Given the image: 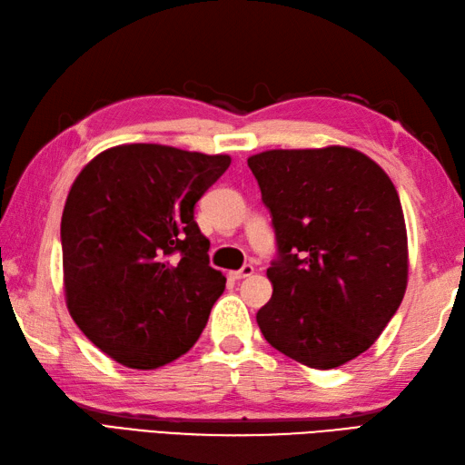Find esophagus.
<instances>
[{
	"label": "esophagus",
	"mask_w": 465,
	"mask_h": 465,
	"mask_svg": "<svg viewBox=\"0 0 465 465\" xmlns=\"http://www.w3.org/2000/svg\"><path fill=\"white\" fill-rule=\"evenodd\" d=\"M253 267L252 265H243L240 271H230V277L233 281H240V279H245V277H252L253 275Z\"/></svg>",
	"instance_id": "obj_1"
}]
</instances>
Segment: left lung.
<instances>
[{"label": "left lung", "instance_id": "8db88e82", "mask_svg": "<svg viewBox=\"0 0 465 465\" xmlns=\"http://www.w3.org/2000/svg\"><path fill=\"white\" fill-rule=\"evenodd\" d=\"M275 225L279 259L261 334L312 369L375 343L407 291L409 242L395 184L361 151L271 149L247 159Z\"/></svg>", "mask_w": 465, "mask_h": 465}]
</instances>
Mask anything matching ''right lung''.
<instances>
[{
  "mask_svg": "<svg viewBox=\"0 0 465 465\" xmlns=\"http://www.w3.org/2000/svg\"><path fill=\"white\" fill-rule=\"evenodd\" d=\"M232 163L157 143L96 154L70 186L61 222L70 316L114 361L157 369L204 330L225 277L194 222L200 196Z\"/></svg>",
  "mask_w": 465,
  "mask_h": 465,
  "instance_id": "obj_1",
  "label": "right lung"
}]
</instances>
